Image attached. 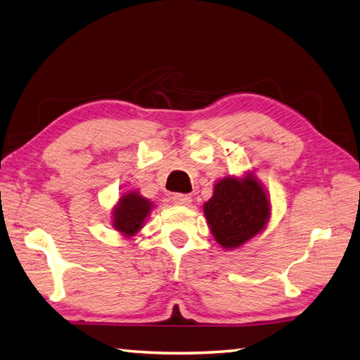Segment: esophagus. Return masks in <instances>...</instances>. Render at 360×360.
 Returning a JSON list of instances; mask_svg holds the SVG:
<instances>
[{
  "label": "esophagus",
  "instance_id": "1",
  "mask_svg": "<svg viewBox=\"0 0 360 360\" xmlns=\"http://www.w3.org/2000/svg\"><path fill=\"white\" fill-rule=\"evenodd\" d=\"M172 200L176 205H190V204H192V196L184 195V193H174L172 196Z\"/></svg>",
  "mask_w": 360,
  "mask_h": 360
}]
</instances>
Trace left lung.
Returning <instances> with one entry per match:
<instances>
[{"instance_id":"1","label":"left lung","mask_w":360,"mask_h":360,"mask_svg":"<svg viewBox=\"0 0 360 360\" xmlns=\"http://www.w3.org/2000/svg\"><path fill=\"white\" fill-rule=\"evenodd\" d=\"M204 217L221 248L232 250L254 238L271 218V200L254 174L226 176L204 202Z\"/></svg>"}]
</instances>
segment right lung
<instances>
[{"instance_id":"add662e5","label":"right lung","mask_w":360,"mask_h":360,"mask_svg":"<svg viewBox=\"0 0 360 360\" xmlns=\"http://www.w3.org/2000/svg\"><path fill=\"white\" fill-rule=\"evenodd\" d=\"M153 202L143 198L139 192L131 190L119 198L117 204L111 212V224L116 231L127 236H134L141 232L145 221H147Z\"/></svg>"}]
</instances>
